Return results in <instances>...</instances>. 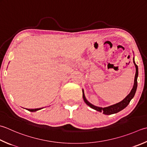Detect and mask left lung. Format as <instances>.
<instances>
[{"label": "left lung", "mask_w": 147, "mask_h": 147, "mask_svg": "<svg viewBox=\"0 0 147 147\" xmlns=\"http://www.w3.org/2000/svg\"><path fill=\"white\" fill-rule=\"evenodd\" d=\"M133 62L135 65V67H136V74H135V77H134V85L133 87L131 90L130 93H129L127 96H126L124 99H123L122 101L117 103V104H115L113 105H111L110 106H107V107L102 108V107H99V106H94L92 104H91L90 102H88L87 99H86L85 94H84V90L82 89V92H83V100H84L85 102L87 104L88 106H90L91 108L94 109V110H96L99 112H102L103 114L105 115H111L114 113H117L118 112L120 111L121 110H123L125 107H127V105L129 104V102L131 100V99L133 98L135 93L136 92V89L138 87V65L136 64L134 61V57L133 58Z\"/></svg>", "instance_id": "8db88e82"}]
</instances>
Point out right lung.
<instances>
[{
    "label": "right lung",
    "mask_w": 147,
    "mask_h": 147,
    "mask_svg": "<svg viewBox=\"0 0 147 147\" xmlns=\"http://www.w3.org/2000/svg\"><path fill=\"white\" fill-rule=\"evenodd\" d=\"M42 108H37V109H28L27 110H28V111H32V112H34V111H37V110H41Z\"/></svg>",
    "instance_id": "1"
}]
</instances>
